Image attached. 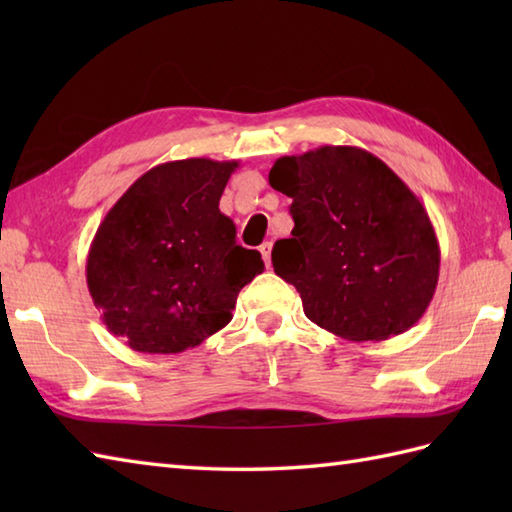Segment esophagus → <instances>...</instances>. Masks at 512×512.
<instances>
[{"instance_id": "obj_1", "label": "esophagus", "mask_w": 512, "mask_h": 512, "mask_svg": "<svg viewBox=\"0 0 512 512\" xmlns=\"http://www.w3.org/2000/svg\"><path fill=\"white\" fill-rule=\"evenodd\" d=\"M259 253H262V257H264V264L270 266V253H273V242L262 244V248H259Z\"/></svg>"}]
</instances>
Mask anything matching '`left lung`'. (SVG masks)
Returning <instances> with one entry per match:
<instances>
[{
    "mask_svg": "<svg viewBox=\"0 0 512 512\" xmlns=\"http://www.w3.org/2000/svg\"><path fill=\"white\" fill-rule=\"evenodd\" d=\"M270 187L292 198V237L275 273L297 288L306 317L347 341H385L429 308L440 273L436 231L405 182L361 147L323 145L281 156Z\"/></svg>",
    "mask_w": 512,
    "mask_h": 512,
    "instance_id": "1",
    "label": "left lung"
}]
</instances>
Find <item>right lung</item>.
<instances>
[{"mask_svg":"<svg viewBox=\"0 0 512 512\" xmlns=\"http://www.w3.org/2000/svg\"><path fill=\"white\" fill-rule=\"evenodd\" d=\"M237 160L187 158L143 173L96 231L85 275L94 306L136 352L178 354L233 319L264 270L237 244L220 198Z\"/></svg>","mask_w":512,"mask_h":512,"instance_id":"right-lung-1","label":"right lung"}]
</instances>
